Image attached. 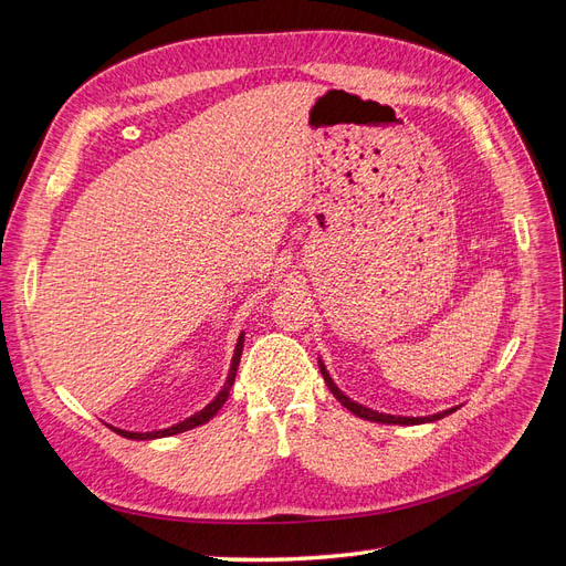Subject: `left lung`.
<instances>
[{"instance_id": "1", "label": "left lung", "mask_w": 566, "mask_h": 566, "mask_svg": "<svg viewBox=\"0 0 566 566\" xmlns=\"http://www.w3.org/2000/svg\"><path fill=\"white\" fill-rule=\"evenodd\" d=\"M318 368H321V375H323L325 385H328V389L333 391V397H335L342 406H345L347 410H352L354 416L364 418V420H370V422H382V424H422V422H434V420L447 418L449 413H453V410H458V406H455V408L441 410V413L424 416V418H403V416H387V413H378V410H373V408H366V406H361V403H356V401H352V399L347 397V394H342V391L337 389V385L333 382V378L328 375V370H325L323 361H318Z\"/></svg>"}]
</instances>
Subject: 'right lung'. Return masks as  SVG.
Listing matches in <instances>:
<instances>
[{"label":"right lung","mask_w":566,"mask_h":566,"mask_svg":"<svg viewBox=\"0 0 566 566\" xmlns=\"http://www.w3.org/2000/svg\"><path fill=\"white\" fill-rule=\"evenodd\" d=\"M241 354H243V335L238 337V345H235V352H233V361H231V370H229V378H227V385H224V389H221L217 397H214V401H210L208 406H205L202 410H198L196 416H191V418H186V420H181L179 424H172V427H167V430H158V432H127V430H119V427H111L113 432H117L119 437H127V439H139V441H146V439H160V437H172V434H179V432H186V430H193V427H198V424H205L208 422L210 418H214L217 416V410L227 403V399H229V391H231V387H233V382H235V373H238V364H241Z\"/></svg>","instance_id":"obj_1"}]
</instances>
